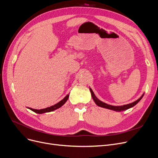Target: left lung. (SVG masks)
Here are the masks:
<instances>
[{
    "instance_id": "left-lung-1",
    "label": "left lung",
    "mask_w": 158,
    "mask_h": 158,
    "mask_svg": "<svg viewBox=\"0 0 158 158\" xmlns=\"http://www.w3.org/2000/svg\"><path fill=\"white\" fill-rule=\"evenodd\" d=\"M90 91L91 92V95H92V97L93 100L94 101L95 103L98 106L102 107V108H107V109H110V110H114L116 112H121V111H124L130 108L133 107L134 106H135L136 104H138V102H139V101L142 99V98L143 97L144 94L141 96V98H139L138 100H136L135 101L132 102V103H130V104H127V105H122V106H112L110 105H108L105 102H102L101 101H100L99 99H98V98L96 97L95 95L94 92L92 91V89L90 88Z\"/></svg>"
}]
</instances>
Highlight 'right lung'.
I'll list each match as a JSON object with an SVG mask.
<instances>
[{
    "mask_svg": "<svg viewBox=\"0 0 158 158\" xmlns=\"http://www.w3.org/2000/svg\"><path fill=\"white\" fill-rule=\"evenodd\" d=\"M68 98H69V94H68L63 99H62L60 101H59V102H57V104L54 105L53 106H50V107H48V108H46L40 109V110L33 109V108H28L30 109L31 110H32L33 112H35V113H37V114H43V113H46V112H50L53 111V110H55L58 109L59 108L62 106L65 103V102H66V101L68 100Z\"/></svg>",
    "mask_w": 158,
    "mask_h": 158,
    "instance_id": "add662e5",
    "label": "right lung"
}]
</instances>
